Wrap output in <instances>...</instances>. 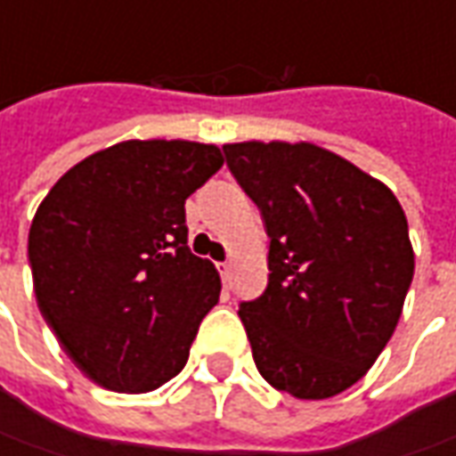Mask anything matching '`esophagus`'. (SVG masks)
<instances>
[{
  "instance_id": "1",
  "label": "esophagus",
  "mask_w": 456,
  "mask_h": 456,
  "mask_svg": "<svg viewBox=\"0 0 456 456\" xmlns=\"http://www.w3.org/2000/svg\"><path fill=\"white\" fill-rule=\"evenodd\" d=\"M218 272L220 276H223V281H225V279H228V272H231V261H220Z\"/></svg>"
}]
</instances>
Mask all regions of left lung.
Here are the masks:
<instances>
[{
    "label": "left lung",
    "instance_id": "8db88e82",
    "mask_svg": "<svg viewBox=\"0 0 456 456\" xmlns=\"http://www.w3.org/2000/svg\"><path fill=\"white\" fill-rule=\"evenodd\" d=\"M223 151L272 238L269 287L238 309L258 373L302 401L347 391L388 345L411 287L401 202L312 142L254 139Z\"/></svg>",
    "mask_w": 456,
    "mask_h": 456
}]
</instances>
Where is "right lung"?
I'll return each instance as SVG.
<instances>
[{
    "label": "right lung",
    "mask_w": 456,
    "mask_h": 456,
    "mask_svg": "<svg viewBox=\"0 0 456 456\" xmlns=\"http://www.w3.org/2000/svg\"><path fill=\"white\" fill-rule=\"evenodd\" d=\"M223 167L216 144L129 139L70 167L40 202L27 254L62 353L116 394H150L184 368L218 269L187 248L184 200Z\"/></svg>",
    "instance_id": "obj_1"
}]
</instances>
